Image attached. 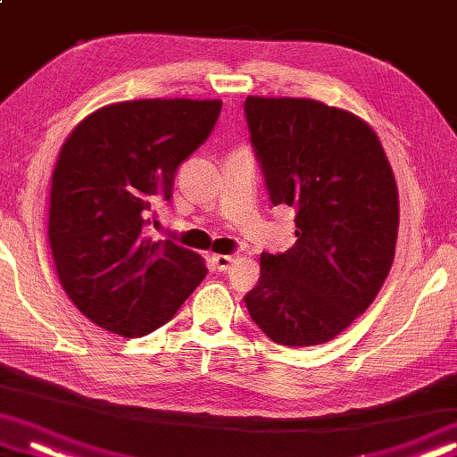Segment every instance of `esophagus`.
I'll use <instances>...</instances> for the list:
<instances>
[{
  "label": "esophagus",
  "instance_id": "34e87169",
  "mask_svg": "<svg viewBox=\"0 0 457 457\" xmlns=\"http://www.w3.org/2000/svg\"><path fill=\"white\" fill-rule=\"evenodd\" d=\"M234 261H236V258L229 256V254H213V256H211V262H213L215 270H220V272H226L231 267V264H234Z\"/></svg>",
  "mask_w": 457,
  "mask_h": 457
}]
</instances>
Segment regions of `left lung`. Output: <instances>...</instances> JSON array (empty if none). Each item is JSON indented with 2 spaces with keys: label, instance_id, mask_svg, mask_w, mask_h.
<instances>
[{
  "label": "left lung",
  "instance_id": "obj_1",
  "mask_svg": "<svg viewBox=\"0 0 457 457\" xmlns=\"http://www.w3.org/2000/svg\"><path fill=\"white\" fill-rule=\"evenodd\" d=\"M246 120L272 205L295 209L297 242L261 254L250 316L277 345L328 343L370 308L392 269L398 187L376 131L312 98L248 96Z\"/></svg>",
  "mask_w": 457,
  "mask_h": 457
}]
</instances>
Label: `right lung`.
Returning <instances> with one entry per match:
<instances>
[{"label":"right lung","instance_id":"right-lung-1","mask_svg":"<svg viewBox=\"0 0 457 457\" xmlns=\"http://www.w3.org/2000/svg\"><path fill=\"white\" fill-rule=\"evenodd\" d=\"M221 100L114 102L61 147L49 190V246L61 287L100 328L143 337L172 318L207 275L193 250L143 234L172 199L176 170L213 131Z\"/></svg>","mask_w":457,"mask_h":457}]
</instances>
